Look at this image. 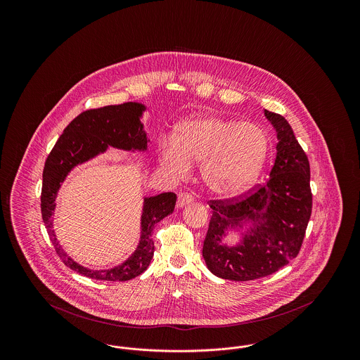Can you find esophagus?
<instances>
[{
	"mask_svg": "<svg viewBox=\"0 0 360 360\" xmlns=\"http://www.w3.org/2000/svg\"><path fill=\"white\" fill-rule=\"evenodd\" d=\"M193 197L188 194V193H181L179 195H178V201H176V206L178 207H184V206L188 205V204H191L193 202Z\"/></svg>",
	"mask_w": 360,
	"mask_h": 360,
	"instance_id": "obj_1",
	"label": "esophagus"
}]
</instances>
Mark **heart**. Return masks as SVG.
Wrapping results in <instances>:
<instances>
[{
  "label": "heart",
  "instance_id": "1",
  "mask_svg": "<svg viewBox=\"0 0 360 360\" xmlns=\"http://www.w3.org/2000/svg\"><path fill=\"white\" fill-rule=\"evenodd\" d=\"M269 153V137L252 122L219 116L191 117L178 125L175 139L159 143V166L174 181L188 178L191 163L209 191L220 197L244 193L262 172Z\"/></svg>",
  "mask_w": 360,
  "mask_h": 360
}]
</instances>
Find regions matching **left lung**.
Listing matches in <instances>:
<instances>
[{
    "instance_id": "8db88e82",
    "label": "left lung",
    "mask_w": 360,
    "mask_h": 360,
    "mask_svg": "<svg viewBox=\"0 0 360 360\" xmlns=\"http://www.w3.org/2000/svg\"><path fill=\"white\" fill-rule=\"evenodd\" d=\"M276 134V155L266 185L238 202L212 201L202 257L212 274L252 281L273 274L298 255L311 213L310 169L290 124L264 109ZM240 239L229 245L224 236Z\"/></svg>"
}]
</instances>
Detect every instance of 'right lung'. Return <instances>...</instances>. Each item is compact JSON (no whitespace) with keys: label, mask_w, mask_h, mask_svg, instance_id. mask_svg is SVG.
<instances>
[{"label":"right lung","mask_w":360,"mask_h":360,"mask_svg":"<svg viewBox=\"0 0 360 360\" xmlns=\"http://www.w3.org/2000/svg\"><path fill=\"white\" fill-rule=\"evenodd\" d=\"M147 106L140 103L109 105L81 113L70 122L49 155L43 170L41 217L46 224L56 254L71 270L97 281H129L143 274L154 257V240L151 238L155 224L174 212L176 195L162 193L143 197L140 216V239L132 255L119 266L105 270H93L75 262L59 244L53 231V210L58 191L71 170L79 165L105 154L109 147L147 153L150 137L144 129L143 116ZM132 158L131 154H127Z\"/></svg>","instance_id":"add662e5"}]
</instances>
